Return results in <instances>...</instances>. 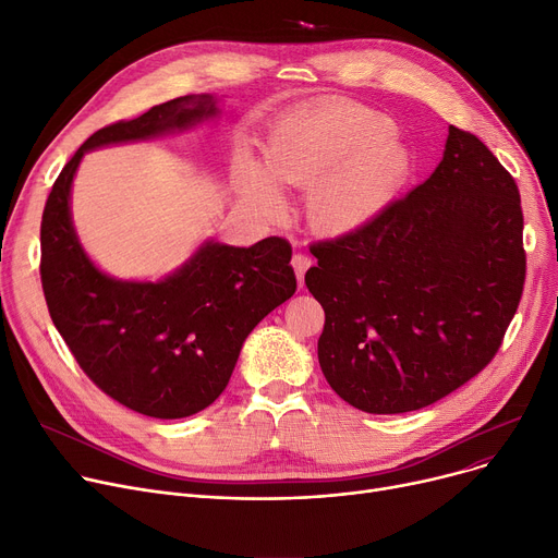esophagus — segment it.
<instances>
[{
    "instance_id": "34e87169",
    "label": "esophagus",
    "mask_w": 558,
    "mask_h": 558,
    "mask_svg": "<svg viewBox=\"0 0 558 558\" xmlns=\"http://www.w3.org/2000/svg\"><path fill=\"white\" fill-rule=\"evenodd\" d=\"M291 267H294V271H296L299 287H303V282H305V271L312 267V259H310L307 255H303V253H296L294 257H291Z\"/></svg>"
}]
</instances>
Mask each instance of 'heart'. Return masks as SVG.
Listing matches in <instances>:
<instances>
[{
    "instance_id": "heart-1",
    "label": "heart",
    "mask_w": 558,
    "mask_h": 558,
    "mask_svg": "<svg viewBox=\"0 0 558 558\" xmlns=\"http://www.w3.org/2000/svg\"><path fill=\"white\" fill-rule=\"evenodd\" d=\"M387 114L360 104H330L287 114L264 149V174L242 165L240 190L264 217H280L278 187L310 190L307 217L328 234L353 232L396 201L412 156Z\"/></svg>"
}]
</instances>
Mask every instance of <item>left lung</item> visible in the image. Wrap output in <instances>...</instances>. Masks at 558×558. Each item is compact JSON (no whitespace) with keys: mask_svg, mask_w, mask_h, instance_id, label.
Instances as JSON below:
<instances>
[{"mask_svg":"<svg viewBox=\"0 0 558 558\" xmlns=\"http://www.w3.org/2000/svg\"><path fill=\"white\" fill-rule=\"evenodd\" d=\"M310 251L328 385L366 414L416 412L502 345L526 271L520 192L477 135L450 126L425 183Z\"/></svg>","mask_w":558,"mask_h":558,"instance_id":"1","label":"left lung"}]
</instances>
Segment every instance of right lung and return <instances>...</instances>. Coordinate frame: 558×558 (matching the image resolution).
<instances>
[{
  "label": "right lung",
  "instance_id": "right-lung-1",
  "mask_svg": "<svg viewBox=\"0 0 558 558\" xmlns=\"http://www.w3.org/2000/svg\"><path fill=\"white\" fill-rule=\"evenodd\" d=\"M217 112L213 95H187L99 129L63 167L43 213L40 278L56 330L106 396L151 418H185L221 396L251 330L294 296L291 246L282 238L248 248L210 240L158 282L117 280L76 238L72 181L87 151L183 131Z\"/></svg>",
  "mask_w": 558,
  "mask_h": 558
}]
</instances>
